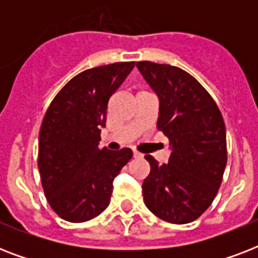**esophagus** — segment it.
Segmentation results:
<instances>
[{
  "instance_id": "1",
  "label": "esophagus",
  "mask_w": 258,
  "mask_h": 258,
  "mask_svg": "<svg viewBox=\"0 0 258 258\" xmlns=\"http://www.w3.org/2000/svg\"><path fill=\"white\" fill-rule=\"evenodd\" d=\"M134 158H141L142 157V154L141 153H138V151H134Z\"/></svg>"
}]
</instances>
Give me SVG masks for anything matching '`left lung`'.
Returning a JSON list of instances; mask_svg holds the SVG:
<instances>
[{
	"mask_svg": "<svg viewBox=\"0 0 258 258\" xmlns=\"http://www.w3.org/2000/svg\"><path fill=\"white\" fill-rule=\"evenodd\" d=\"M137 67L159 99L157 127L169 138V162L151 166L143 200L151 213L171 224H188L212 205L222 182L226 130L209 92L178 67L139 61Z\"/></svg>",
	"mask_w": 258,
	"mask_h": 258,
	"instance_id": "left-lung-1",
	"label": "left lung"
}]
</instances>
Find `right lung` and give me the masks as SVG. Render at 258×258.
<instances>
[{
	"instance_id": "add662e5",
	"label": "right lung",
	"mask_w": 258,
	"mask_h": 258,
	"mask_svg": "<svg viewBox=\"0 0 258 258\" xmlns=\"http://www.w3.org/2000/svg\"><path fill=\"white\" fill-rule=\"evenodd\" d=\"M135 62L96 67L75 76L56 95L38 137L42 188L58 217L84 222L109 205L112 182L133 158L130 149H99L109 97Z\"/></svg>"
}]
</instances>
